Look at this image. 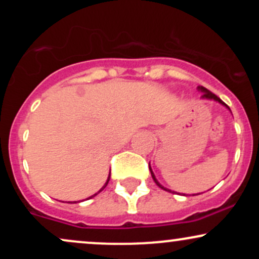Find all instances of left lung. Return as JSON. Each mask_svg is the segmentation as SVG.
Masks as SVG:
<instances>
[{
	"label": "left lung",
	"instance_id": "left-lung-1",
	"mask_svg": "<svg viewBox=\"0 0 259 259\" xmlns=\"http://www.w3.org/2000/svg\"><path fill=\"white\" fill-rule=\"evenodd\" d=\"M198 90H200L201 92H203V94H202V99H208V100H214V101H218L219 103H222V105H224L225 107H228L227 105H225L224 102H223V101H222L221 99H219L218 96H217V95L212 94V92H210L209 90H207V89H206V88H203V86H198ZM228 108H229V107H228ZM229 109H230V108H229ZM150 170H151V175H152V178H153L154 183H156L157 185H158V186L160 187V189L167 190V189H165V187H163L162 185H160V184L158 183V181H157L156 178H154V174H153V171H152V169H151V167H150ZM168 191H169V190H168ZM170 192H171V191H170ZM197 195H200V194H197Z\"/></svg>",
	"mask_w": 259,
	"mask_h": 259
}]
</instances>
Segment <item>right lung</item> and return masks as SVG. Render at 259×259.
<instances>
[{"mask_svg": "<svg viewBox=\"0 0 259 259\" xmlns=\"http://www.w3.org/2000/svg\"><path fill=\"white\" fill-rule=\"evenodd\" d=\"M109 178H111V174H109V177H108V179H107V181H106V184H105V185H103V187H102V189H101V190H100V191H99V192H97V194H100V192H101V191H102V190H103V189H105V187H106V186H107V184H108V181H109ZM97 194H95V195H92V196H91V197H89V198H92V197H95V196H96V195H97ZM89 198H88V200H89ZM75 203H76V202H75Z\"/></svg>", "mask_w": 259, "mask_h": 259, "instance_id": "obj_1", "label": "right lung"}]
</instances>
